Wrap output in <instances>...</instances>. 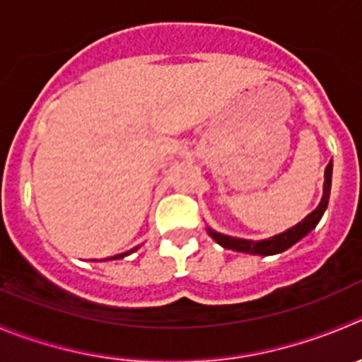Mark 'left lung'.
<instances>
[{"instance_id": "8db88e82", "label": "left lung", "mask_w": 362, "mask_h": 362, "mask_svg": "<svg viewBox=\"0 0 362 362\" xmlns=\"http://www.w3.org/2000/svg\"><path fill=\"white\" fill-rule=\"evenodd\" d=\"M325 181H323V195L320 204L316 206L315 211L309 213L302 222H298L297 226L290 227V229L282 230L279 235L272 236V238L264 240H245V238H236V236H227L222 235V233H216L211 227H206L208 235L215 240L218 245H222L223 249L236 250V252L243 254H252V256H274V254H281L284 250L290 249L291 245H295L297 242H300L305 235H309L318 222L322 220L323 213H325L327 204H329L330 197V185H332V161H329L325 168Z\"/></svg>"}]
</instances>
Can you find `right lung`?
<instances>
[{
  "instance_id": "obj_1",
  "label": "right lung",
  "mask_w": 362,
  "mask_h": 362,
  "mask_svg": "<svg viewBox=\"0 0 362 362\" xmlns=\"http://www.w3.org/2000/svg\"><path fill=\"white\" fill-rule=\"evenodd\" d=\"M139 249V247H135V249H132V250H127V252H122V254H117V256H112V257H106V259H101V261H113V259H122V257H126V256H129V254H133L135 252V250Z\"/></svg>"
}]
</instances>
